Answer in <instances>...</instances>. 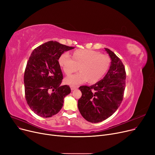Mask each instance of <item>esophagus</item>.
<instances>
[{
  "label": "esophagus",
  "mask_w": 155,
  "mask_h": 155,
  "mask_svg": "<svg viewBox=\"0 0 155 155\" xmlns=\"http://www.w3.org/2000/svg\"><path fill=\"white\" fill-rule=\"evenodd\" d=\"M70 88H71V91H73V90H76V89H77V87H75V86H73V85H71V86H70Z\"/></svg>",
  "instance_id": "esophagus-1"
}]
</instances>
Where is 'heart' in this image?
I'll list each match as a JSON object with an SVG mask.
<instances>
[{"mask_svg":"<svg viewBox=\"0 0 155 155\" xmlns=\"http://www.w3.org/2000/svg\"><path fill=\"white\" fill-rule=\"evenodd\" d=\"M70 56L64 53L58 58V63L67 75L78 70L80 73L69 76L64 82L72 85H79L88 81L89 84H95L100 81L109 69V57L99 52L91 50H77Z\"/></svg>","mask_w":155,"mask_h":155,"instance_id":"obj_1","label":"heart"}]
</instances>
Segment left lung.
Returning a JSON list of instances; mask_svg holds the SVG:
<instances>
[{
    "mask_svg": "<svg viewBox=\"0 0 155 155\" xmlns=\"http://www.w3.org/2000/svg\"><path fill=\"white\" fill-rule=\"evenodd\" d=\"M111 59L107 74L95 84L79 87L82 97L78 107L83 117L88 122H102L114 113L123 99L126 74L123 62L109 49L105 48Z\"/></svg>",
    "mask_w": 155,
    "mask_h": 155,
    "instance_id": "8db88e82",
    "label": "left lung"
}]
</instances>
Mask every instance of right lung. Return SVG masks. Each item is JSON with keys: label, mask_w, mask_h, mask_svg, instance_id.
<instances>
[{"label": "right lung", "mask_w": 155, "mask_h": 155, "mask_svg": "<svg viewBox=\"0 0 155 155\" xmlns=\"http://www.w3.org/2000/svg\"><path fill=\"white\" fill-rule=\"evenodd\" d=\"M74 47L50 41L32 51L24 71L25 97L30 109L39 116L50 117L63 107L69 85H61L63 73L59 56Z\"/></svg>", "instance_id": "right-lung-1"}]
</instances>
